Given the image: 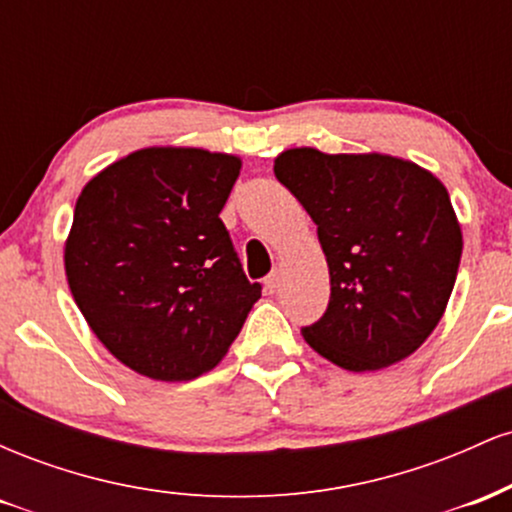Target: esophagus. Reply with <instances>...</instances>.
Returning a JSON list of instances; mask_svg holds the SVG:
<instances>
[{
    "label": "esophagus",
    "mask_w": 512,
    "mask_h": 512,
    "mask_svg": "<svg viewBox=\"0 0 512 512\" xmlns=\"http://www.w3.org/2000/svg\"><path fill=\"white\" fill-rule=\"evenodd\" d=\"M279 284H281V269H272V274L264 279V289L276 291V289H279Z\"/></svg>",
    "instance_id": "esophagus-1"
}]
</instances>
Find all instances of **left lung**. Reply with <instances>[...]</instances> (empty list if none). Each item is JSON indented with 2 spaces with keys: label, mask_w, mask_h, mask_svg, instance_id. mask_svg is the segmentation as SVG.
Wrapping results in <instances>:
<instances>
[{
  "label": "left lung",
  "mask_w": 512,
  "mask_h": 512,
  "mask_svg": "<svg viewBox=\"0 0 512 512\" xmlns=\"http://www.w3.org/2000/svg\"><path fill=\"white\" fill-rule=\"evenodd\" d=\"M276 180L308 211L330 267V305L303 339L354 373L404 361L448 308L462 228L431 170L387 154L274 158Z\"/></svg>",
  "instance_id": "left-lung-1"
}]
</instances>
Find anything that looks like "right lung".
Instances as JSON below:
<instances>
[{"label":"right lung","instance_id":"add662e5","mask_svg":"<svg viewBox=\"0 0 512 512\" xmlns=\"http://www.w3.org/2000/svg\"><path fill=\"white\" fill-rule=\"evenodd\" d=\"M240 158L149 146L81 190L64 272L88 327L134 373L182 383L226 356L262 286L219 219Z\"/></svg>","mask_w":512,"mask_h":512}]
</instances>
